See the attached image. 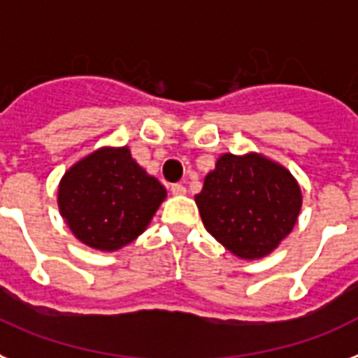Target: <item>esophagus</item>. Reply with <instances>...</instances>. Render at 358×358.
<instances>
[{
	"mask_svg": "<svg viewBox=\"0 0 358 358\" xmlns=\"http://www.w3.org/2000/svg\"><path fill=\"white\" fill-rule=\"evenodd\" d=\"M170 192H172L173 196H185L186 188L182 185H172L170 186Z\"/></svg>",
	"mask_w": 358,
	"mask_h": 358,
	"instance_id": "34e87169",
	"label": "esophagus"
}]
</instances>
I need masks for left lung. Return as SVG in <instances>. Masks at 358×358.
Returning a JSON list of instances; mask_svg holds the SVG:
<instances>
[{
  "instance_id": "8db88e82",
  "label": "left lung",
  "mask_w": 358,
  "mask_h": 358,
  "mask_svg": "<svg viewBox=\"0 0 358 358\" xmlns=\"http://www.w3.org/2000/svg\"><path fill=\"white\" fill-rule=\"evenodd\" d=\"M205 229L236 258H265L296 225L302 190L287 168L249 152L223 153L196 196Z\"/></svg>"
}]
</instances>
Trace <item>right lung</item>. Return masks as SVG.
<instances>
[{"instance_id": "right-lung-1", "label": "right lung", "mask_w": 358, "mask_h": 358, "mask_svg": "<svg viewBox=\"0 0 358 358\" xmlns=\"http://www.w3.org/2000/svg\"><path fill=\"white\" fill-rule=\"evenodd\" d=\"M166 188L138 166L128 146H102L71 164L58 185V210L78 241L115 252L143 234Z\"/></svg>"}]
</instances>
